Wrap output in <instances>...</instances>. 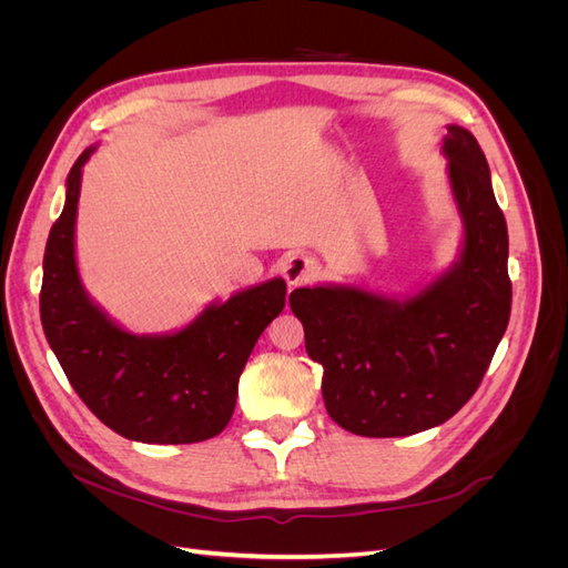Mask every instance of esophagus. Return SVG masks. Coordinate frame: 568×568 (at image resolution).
<instances>
[{
    "instance_id": "34e87169",
    "label": "esophagus",
    "mask_w": 568,
    "mask_h": 568,
    "mask_svg": "<svg viewBox=\"0 0 568 568\" xmlns=\"http://www.w3.org/2000/svg\"><path fill=\"white\" fill-rule=\"evenodd\" d=\"M315 270H317L315 263L307 255H303V253L288 255L286 261L282 263V274H284V280H286V284L291 288L301 286L305 282H311L315 277Z\"/></svg>"
}]
</instances>
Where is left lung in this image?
I'll return each mask as SVG.
<instances>
[{"instance_id":"1","label":"left lung","mask_w":568,"mask_h":568,"mask_svg":"<svg viewBox=\"0 0 568 568\" xmlns=\"http://www.w3.org/2000/svg\"><path fill=\"white\" fill-rule=\"evenodd\" d=\"M462 217L459 253L409 296L353 284L291 291L305 351L324 367L329 417L367 438L412 436L448 422L476 393L511 311L507 222L476 136L448 125L443 140Z\"/></svg>"}]
</instances>
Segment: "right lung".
<instances>
[{
    "label": "right lung",
    "mask_w": 568,
    "mask_h": 568,
    "mask_svg": "<svg viewBox=\"0 0 568 568\" xmlns=\"http://www.w3.org/2000/svg\"><path fill=\"white\" fill-rule=\"evenodd\" d=\"M84 149L65 178V203L47 239L42 329L68 382L115 434L180 445L217 436L232 419L239 376L265 326L284 311L286 282L267 280L213 301L182 329L134 334L92 301L75 261Z\"/></svg>",
    "instance_id": "right-lung-1"
}]
</instances>
